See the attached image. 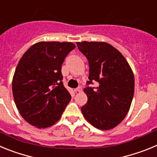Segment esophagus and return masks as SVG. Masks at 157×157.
Returning <instances> with one entry per match:
<instances>
[{"label": "esophagus", "mask_w": 157, "mask_h": 157, "mask_svg": "<svg viewBox=\"0 0 157 157\" xmlns=\"http://www.w3.org/2000/svg\"><path fill=\"white\" fill-rule=\"evenodd\" d=\"M82 91V88L80 87H78L77 88L74 89V91H75V92H80V91Z\"/></svg>", "instance_id": "34e87169"}]
</instances>
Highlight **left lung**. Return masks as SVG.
<instances>
[{"label":"left lung","instance_id":"obj_1","mask_svg":"<svg viewBox=\"0 0 157 157\" xmlns=\"http://www.w3.org/2000/svg\"><path fill=\"white\" fill-rule=\"evenodd\" d=\"M89 64V80L84 91L87 101L81 112L94 128L109 130L117 126L129 111L135 78L119 51L105 42H77ZM96 81L98 87H89Z\"/></svg>","mask_w":157,"mask_h":157}]
</instances>
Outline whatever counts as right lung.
Listing matches in <instances>:
<instances>
[{
    "instance_id": "right-lung-1",
    "label": "right lung",
    "mask_w": 157,
    "mask_h": 157,
    "mask_svg": "<svg viewBox=\"0 0 157 157\" xmlns=\"http://www.w3.org/2000/svg\"><path fill=\"white\" fill-rule=\"evenodd\" d=\"M76 46L71 42L41 41L22 56L12 80V93L23 119L44 128L61 117L71 95L64 87L62 64Z\"/></svg>"
}]
</instances>
